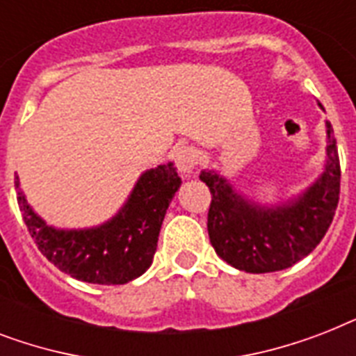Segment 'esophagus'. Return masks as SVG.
Wrapping results in <instances>:
<instances>
[{"label": "esophagus", "instance_id": "obj_1", "mask_svg": "<svg viewBox=\"0 0 356 356\" xmlns=\"http://www.w3.org/2000/svg\"><path fill=\"white\" fill-rule=\"evenodd\" d=\"M173 161H175V166L181 175L188 177L197 164V151L192 145H179L177 149L173 151Z\"/></svg>", "mask_w": 356, "mask_h": 356}]
</instances>
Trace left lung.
Listing matches in <instances>:
<instances>
[{
	"label": "left lung",
	"instance_id": "8db88e82",
	"mask_svg": "<svg viewBox=\"0 0 356 356\" xmlns=\"http://www.w3.org/2000/svg\"><path fill=\"white\" fill-rule=\"evenodd\" d=\"M325 127L327 159L320 177L275 205L249 200L216 170L200 173L212 194L207 227L220 259L248 273H270L293 266L321 242L340 195L337 140L331 123L325 122Z\"/></svg>",
	"mask_w": 356,
	"mask_h": 356
}]
</instances>
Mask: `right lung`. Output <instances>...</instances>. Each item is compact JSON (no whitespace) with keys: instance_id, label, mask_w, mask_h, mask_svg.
I'll list each match as a JSON object with an SVG mask.
<instances>
[{"instance_id":"right-lung-1","label":"right lung","mask_w":356,"mask_h":356,"mask_svg":"<svg viewBox=\"0 0 356 356\" xmlns=\"http://www.w3.org/2000/svg\"><path fill=\"white\" fill-rule=\"evenodd\" d=\"M18 205L31 238L51 264L74 279L92 284H125L153 262L162 220L181 186L173 162L145 170L127 201L102 225L57 229L33 211L19 188Z\"/></svg>"}]
</instances>
